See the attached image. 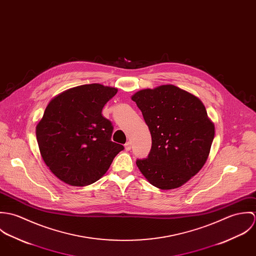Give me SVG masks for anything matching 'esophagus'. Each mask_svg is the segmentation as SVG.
Wrapping results in <instances>:
<instances>
[{"label": "esophagus", "mask_w": 256, "mask_h": 256, "mask_svg": "<svg viewBox=\"0 0 256 256\" xmlns=\"http://www.w3.org/2000/svg\"><path fill=\"white\" fill-rule=\"evenodd\" d=\"M131 145H132L131 142H127V143L124 145V146H125V150H131Z\"/></svg>", "instance_id": "obj_1"}]
</instances>
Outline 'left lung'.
<instances>
[{
  "label": "left lung",
  "mask_w": 256,
  "mask_h": 256,
  "mask_svg": "<svg viewBox=\"0 0 256 256\" xmlns=\"http://www.w3.org/2000/svg\"><path fill=\"white\" fill-rule=\"evenodd\" d=\"M132 100L152 136L148 156L138 158L137 166L158 188L182 186L203 168L214 140L215 127L204 104L172 84L140 90Z\"/></svg>",
  "instance_id": "obj_1"
}]
</instances>
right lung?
Instances as JSON below:
<instances>
[{"mask_svg": "<svg viewBox=\"0 0 256 256\" xmlns=\"http://www.w3.org/2000/svg\"><path fill=\"white\" fill-rule=\"evenodd\" d=\"M117 88L100 84L70 88L53 98L36 127L40 154L62 182H98L124 146L111 141L113 126L102 114Z\"/></svg>", "mask_w": 256, "mask_h": 256, "instance_id": "1", "label": "right lung"}]
</instances>
